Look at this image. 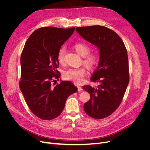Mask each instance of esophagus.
<instances>
[{"instance_id": "obj_1", "label": "esophagus", "mask_w": 150, "mask_h": 150, "mask_svg": "<svg viewBox=\"0 0 150 150\" xmlns=\"http://www.w3.org/2000/svg\"><path fill=\"white\" fill-rule=\"evenodd\" d=\"M76 86H77V88H78V91H81L83 90V89H82V88L81 87V86H78V85H76Z\"/></svg>"}]
</instances>
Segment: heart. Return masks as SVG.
Returning <instances> with one entry per match:
<instances>
[{"label":"heart","instance_id":"obj_1","mask_svg":"<svg viewBox=\"0 0 150 150\" xmlns=\"http://www.w3.org/2000/svg\"><path fill=\"white\" fill-rule=\"evenodd\" d=\"M76 53L83 57V62L89 69L92 70L97 65L98 62V56L94 53H90L91 48L89 45L84 43H76L73 46ZM66 49L62 47L59 50L57 54V60L61 64L64 63ZM86 73V69L83 67L69 69L63 74L64 78L66 80L72 81L75 83H80Z\"/></svg>","mask_w":150,"mask_h":150}]
</instances>
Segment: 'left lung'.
Here are the masks:
<instances>
[{
	"instance_id": "obj_1",
	"label": "left lung",
	"mask_w": 150,
	"mask_h": 150,
	"mask_svg": "<svg viewBox=\"0 0 150 150\" xmlns=\"http://www.w3.org/2000/svg\"><path fill=\"white\" fill-rule=\"evenodd\" d=\"M76 31L100 50L98 65L91 78L92 82L99 84L83 87L91 96L84 105V110L93 119H104L119 106L129 83L127 50L120 37L106 27H77Z\"/></svg>"
}]
</instances>
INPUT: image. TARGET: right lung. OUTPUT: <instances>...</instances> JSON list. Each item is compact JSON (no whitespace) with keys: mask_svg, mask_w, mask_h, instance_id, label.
Segmentation results:
<instances>
[{"mask_svg":"<svg viewBox=\"0 0 150 150\" xmlns=\"http://www.w3.org/2000/svg\"><path fill=\"white\" fill-rule=\"evenodd\" d=\"M75 28H38L30 36L23 49L19 88L31 111L42 120L58 117L67 98L77 91L69 81H61L54 87L52 84L61 75L57 69L58 52Z\"/></svg>","mask_w":150,"mask_h":150,"instance_id":"right-lung-1","label":"right lung"}]
</instances>
